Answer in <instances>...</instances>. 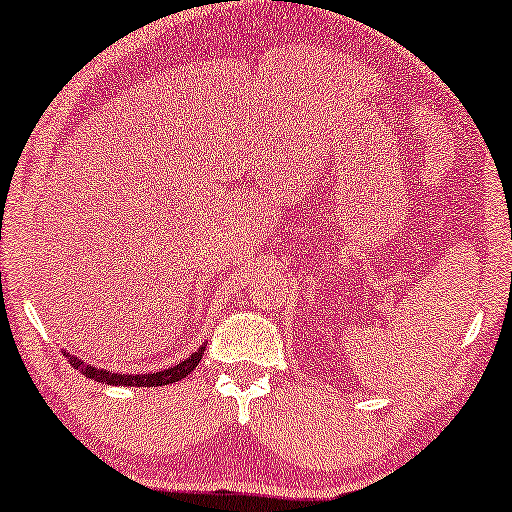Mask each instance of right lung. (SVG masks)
<instances>
[{
	"label": "right lung",
	"instance_id": "add662e5",
	"mask_svg": "<svg viewBox=\"0 0 512 512\" xmlns=\"http://www.w3.org/2000/svg\"><path fill=\"white\" fill-rule=\"evenodd\" d=\"M203 350H206V345H201V348L196 350L194 355H190L185 361H180L178 366L167 368V371H160V373H148V375L109 373V371H102V368H96L91 364H84V361L77 359V357H70V364H73L82 375L91 377V380L102 382V384H116V387H162V384L178 382V380H183L187 373H192L194 368L199 366V361L203 357Z\"/></svg>",
	"mask_w": 512,
	"mask_h": 512
}]
</instances>
